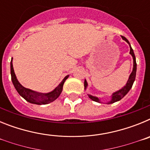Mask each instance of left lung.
Here are the masks:
<instances>
[{"instance_id":"left-lung-1","label":"left lung","mask_w":150,"mask_h":150,"mask_svg":"<svg viewBox=\"0 0 150 150\" xmlns=\"http://www.w3.org/2000/svg\"><path fill=\"white\" fill-rule=\"evenodd\" d=\"M122 38L124 40L125 42L128 43L130 46V54L132 55V56L133 57V61H134V64H133V70H132V72L130 74L129 78H128V81H127L126 85L124 87L120 89L119 91H116L114 93H112V95H111V100L110 101H108L107 103V104H112V103H115L116 101H119V100H121L122 98L123 97L125 96L127 93H128V91H130V89L132 88V86H133V83L135 80V77H136V71H137V63H136V58H135V55L134 53V51L132 50V46H131V44H130L129 41L126 39V38L123 37V36H121ZM87 86H88V83H87L86 80L85 79L84 81V87H85V89H86ZM88 96L89 97V98L91 99L92 100L94 101H96V102H98L100 103V98H98V97H95V96H92L91 95H88Z\"/></svg>"}]
</instances>
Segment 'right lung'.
<instances>
[{
	"instance_id": "1",
	"label": "right lung",
	"mask_w": 150,
	"mask_h": 150,
	"mask_svg": "<svg viewBox=\"0 0 150 150\" xmlns=\"http://www.w3.org/2000/svg\"><path fill=\"white\" fill-rule=\"evenodd\" d=\"M13 62V59H12L11 62H10V74H11V79L12 82H13V84L16 89V91H18V93L24 99H25L28 102L31 103V104L41 105V104H50V103L54 101L55 99L59 98V95L62 93V89H63L64 83L66 79L68 78L69 75H67V76L64 78L60 84L53 91L48 92V93H41V92H38V91H33V90L22 86L20 83L18 81L16 76L15 72H14V70H13V62Z\"/></svg>"
}]
</instances>
